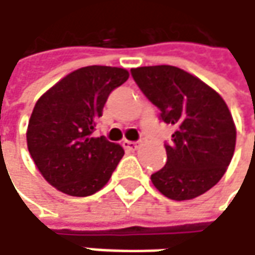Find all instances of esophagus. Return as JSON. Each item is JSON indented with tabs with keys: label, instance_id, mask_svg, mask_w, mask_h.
<instances>
[{
	"label": "esophagus",
	"instance_id": "esophagus-1",
	"mask_svg": "<svg viewBox=\"0 0 255 255\" xmlns=\"http://www.w3.org/2000/svg\"><path fill=\"white\" fill-rule=\"evenodd\" d=\"M123 146H124V149H128V150H135V149L138 147V143H137V141L124 140V141H123Z\"/></svg>",
	"mask_w": 255,
	"mask_h": 255
}]
</instances>
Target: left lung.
Returning a JSON list of instances; mask_svg holds the SVG:
<instances>
[{"label": "left lung", "mask_w": 255, "mask_h": 255, "mask_svg": "<svg viewBox=\"0 0 255 255\" xmlns=\"http://www.w3.org/2000/svg\"><path fill=\"white\" fill-rule=\"evenodd\" d=\"M143 94L176 127L165 144L167 164L150 176L174 201L193 199L216 186L229 167L236 127L223 97L195 75L170 65L131 69Z\"/></svg>", "instance_id": "1"}]
</instances>
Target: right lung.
I'll return each instance as SVG.
<instances>
[{
	"label": "right lung",
	"mask_w": 255,
	"mask_h": 255,
	"mask_svg": "<svg viewBox=\"0 0 255 255\" xmlns=\"http://www.w3.org/2000/svg\"><path fill=\"white\" fill-rule=\"evenodd\" d=\"M128 77L124 68L85 66L62 78L35 103L27 149L42 177L57 190L88 196L109 181L124 149L93 131L109 94Z\"/></svg>",
	"instance_id": "right-lung-1"
}]
</instances>
